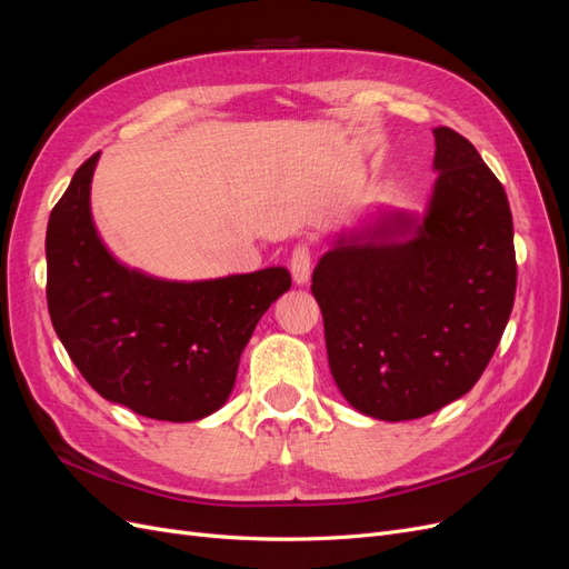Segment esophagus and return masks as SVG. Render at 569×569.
<instances>
[{"label":"esophagus","mask_w":569,"mask_h":569,"mask_svg":"<svg viewBox=\"0 0 569 569\" xmlns=\"http://www.w3.org/2000/svg\"><path fill=\"white\" fill-rule=\"evenodd\" d=\"M311 251H308L306 244H299L295 249V253H291V261H289V270H291V278H295V282L299 287L308 284V280H311Z\"/></svg>","instance_id":"34e87169"}]
</instances>
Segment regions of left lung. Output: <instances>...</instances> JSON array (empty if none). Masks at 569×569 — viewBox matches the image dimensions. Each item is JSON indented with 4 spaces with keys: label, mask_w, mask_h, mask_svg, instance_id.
Instances as JSON below:
<instances>
[{
    "label": "left lung",
    "mask_w": 569,
    "mask_h": 569,
    "mask_svg": "<svg viewBox=\"0 0 569 569\" xmlns=\"http://www.w3.org/2000/svg\"><path fill=\"white\" fill-rule=\"evenodd\" d=\"M425 213L377 211L313 270L327 360L363 416L401 422L468 393L508 325L518 266L503 184L451 128H435Z\"/></svg>",
    "instance_id": "obj_1"
}]
</instances>
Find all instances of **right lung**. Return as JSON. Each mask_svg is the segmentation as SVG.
Here are the masks:
<instances>
[{"mask_svg":"<svg viewBox=\"0 0 569 569\" xmlns=\"http://www.w3.org/2000/svg\"><path fill=\"white\" fill-rule=\"evenodd\" d=\"M97 161L76 170L49 216L51 325L107 401L151 420L209 418L230 399L258 320L291 287L289 270L178 282L120 263L92 218Z\"/></svg>","mask_w":569,"mask_h":569,"instance_id":"1","label":"right lung"}]
</instances>
